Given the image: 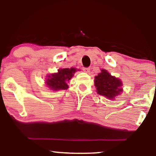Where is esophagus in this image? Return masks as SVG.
<instances>
[{
  "label": "esophagus",
  "instance_id": "34e87169",
  "mask_svg": "<svg viewBox=\"0 0 156 156\" xmlns=\"http://www.w3.org/2000/svg\"><path fill=\"white\" fill-rule=\"evenodd\" d=\"M83 70H84V72H86V73H89V72H90V68H89V67L84 68Z\"/></svg>",
  "mask_w": 156,
  "mask_h": 156
}]
</instances>
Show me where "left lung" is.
Masks as SVG:
<instances>
[{
	"label": "left lung",
	"mask_w": 156,
	"mask_h": 156,
	"mask_svg": "<svg viewBox=\"0 0 156 156\" xmlns=\"http://www.w3.org/2000/svg\"><path fill=\"white\" fill-rule=\"evenodd\" d=\"M94 86L98 94L104 96L110 100H114L123 92V84L120 79L111 75L106 69L94 77Z\"/></svg>",
	"instance_id": "left-lung-1"
}]
</instances>
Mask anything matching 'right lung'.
I'll return each mask as SVG.
<instances>
[{
  "instance_id": "right-lung-1",
  "label": "right lung",
  "mask_w": 156,
  "mask_h": 156,
  "mask_svg": "<svg viewBox=\"0 0 156 156\" xmlns=\"http://www.w3.org/2000/svg\"><path fill=\"white\" fill-rule=\"evenodd\" d=\"M76 71H80V69L74 67L59 69L56 73L47 74L44 84L53 91L65 90L69 88L67 83Z\"/></svg>"
}]
</instances>
